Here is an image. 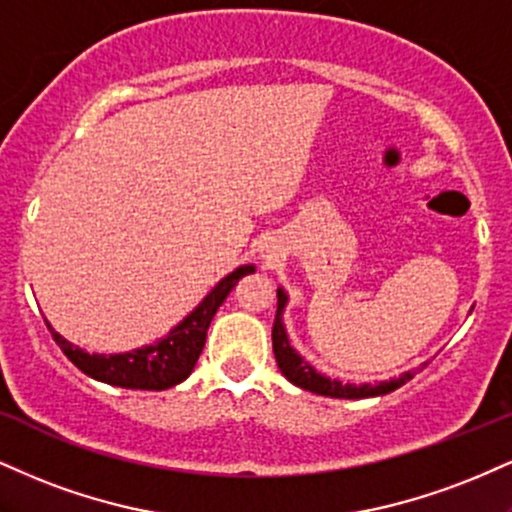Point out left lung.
I'll return each instance as SVG.
<instances>
[{
  "label": "left lung",
  "instance_id": "left-lung-1",
  "mask_svg": "<svg viewBox=\"0 0 512 512\" xmlns=\"http://www.w3.org/2000/svg\"><path fill=\"white\" fill-rule=\"evenodd\" d=\"M276 298H279V303H276V317H274V326H272V346H274L276 365H279L283 377L291 381V384L300 386V389H305V391L317 393V396L369 398V396H384V393L396 391L398 386H403L405 381H410L412 377H415L412 372H405L403 377H398V379L381 381V384H360V386L341 384V381H336V379L331 381V379L322 377V374L307 365L303 357H300L291 348V343H288V336H286V331H283V324H281V310H283V305H286V293L279 288V291H276Z\"/></svg>",
  "mask_w": 512,
  "mask_h": 512
}]
</instances>
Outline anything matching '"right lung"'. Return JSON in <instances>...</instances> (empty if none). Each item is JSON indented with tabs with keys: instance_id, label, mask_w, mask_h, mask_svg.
Instances as JSON below:
<instances>
[{
	"instance_id": "obj_1",
	"label": "right lung",
	"mask_w": 512,
	"mask_h": 512,
	"mask_svg": "<svg viewBox=\"0 0 512 512\" xmlns=\"http://www.w3.org/2000/svg\"><path fill=\"white\" fill-rule=\"evenodd\" d=\"M255 272V267H238L236 272L221 279L212 293L195 307L181 324L171 331L169 336L162 338L157 346H147L131 350L121 355H95L85 353L76 346H71L66 338H61L57 331L49 326L52 338L57 346L64 350V355L76 365L80 372L88 377L104 381V384L121 386V389H143V391H164L171 386L181 384L193 372L197 357L205 348L207 329L212 317L217 315L226 295L233 291L238 279Z\"/></svg>"
}]
</instances>
